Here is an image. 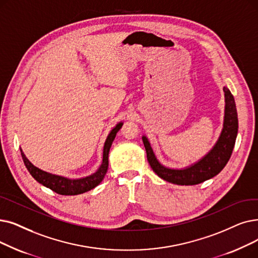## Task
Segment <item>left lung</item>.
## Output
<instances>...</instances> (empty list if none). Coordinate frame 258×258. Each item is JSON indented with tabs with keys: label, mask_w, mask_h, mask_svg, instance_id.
I'll use <instances>...</instances> for the list:
<instances>
[{
	"label": "left lung",
	"mask_w": 258,
	"mask_h": 258,
	"mask_svg": "<svg viewBox=\"0 0 258 258\" xmlns=\"http://www.w3.org/2000/svg\"><path fill=\"white\" fill-rule=\"evenodd\" d=\"M223 93L226 105L220 136L212 150L195 163L184 169H171L164 166L157 159L147 136H142L148 161L153 171L163 180L178 185H194L216 176L226 166L236 141L238 118L234 97L227 86L223 87Z\"/></svg>",
	"instance_id": "1"
}]
</instances>
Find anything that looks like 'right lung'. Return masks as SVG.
<instances>
[{
	"label": "right lung",
	"instance_id": "right-lung-1",
	"mask_svg": "<svg viewBox=\"0 0 258 258\" xmlns=\"http://www.w3.org/2000/svg\"><path fill=\"white\" fill-rule=\"evenodd\" d=\"M123 122H119L118 124L110 131L108 136L104 142L103 147V159L102 163L100 165L99 169L92 175L83 177V178H78V179H71L64 176H59L47 173L43 171L39 167L33 165L27 158L23 151L21 150L22 158H23L24 164L26 169L30 173V175L36 179V180L41 183L42 185L46 186L53 192L58 193L60 195H79L82 193H85L87 191H91L92 188L96 187L98 184H100L103 180V178L107 172L108 167V153L109 149L111 147V143H113L117 133L122 127Z\"/></svg>",
	"mask_w": 258,
	"mask_h": 258
}]
</instances>
